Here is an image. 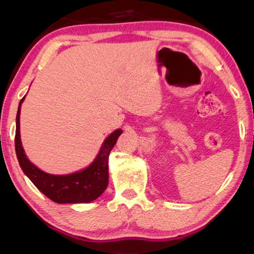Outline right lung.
Listing matches in <instances>:
<instances>
[{
    "label": "right lung",
    "mask_w": 254,
    "mask_h": 254,
    "mask_svg": "<svg viewBox=\"0 0 254 254\" xmlns=\"http://www.w3.org/2000/svg\"><path fill=\"white\" fill-rule=\"evenodd\" d=\"M24 98L25 96L19 104L15 130V152L23 173L42 194L55 203H91L98 198L109 185V154L122 133L121 128L115 130L106 137L100 152L87 168L70 175L47 174L29 160L21 143L20 112Z\"/></svg>",
    "instance_id": "obj_1"
}]
</instances>
